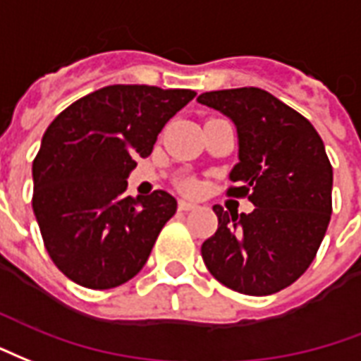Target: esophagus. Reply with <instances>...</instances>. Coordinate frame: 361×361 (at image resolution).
<instances>
[{
    "label": "esophagus",
    "mask_w": 361,
    "mask_h": 361,
    "mask_svg": "<svg viewBox=\"0 0 361 361\" xmlns=\"http://www.w3.org/2000/svg\"><path fill=\"white\" fill-rule=\"evenodd\" d=\"M198 207V204H194V202H186V200H180L178 202V209L180 212H192V209H196Z\"/></svg>",
    "instance_id": "obj_1"
}]
</instances>
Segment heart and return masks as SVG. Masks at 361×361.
<instances>
[{
    "mask_svg": "<svg viewBox=\"0 0 361 361\" xmlns=\"http://www.w3.org/2000/svg\"><path fill=\"white\" fill-rule=\"evenodd\" d=\"M186 190H190V192L198 190V184H196V183H186Z\"/></svg>",
    "mask_w": 361,
    "mask_h": 361,
    "instance_id": "b5f03b06",
    "label": "heart"
}]
</instances>
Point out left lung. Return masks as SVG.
Returning <instances> with one entry per match:
<instances>
[{
    "instance_id": "obj_1",
    "label": "left lung",
    "mask_w": 361,
    "mask_h": 361,
    "mask_svg": "<svg viewBox=\"0 0 361 361\" xmlns=\"http://www.w3.org/2000/svg\"><path fill=\"white\" fill-rule=\"evenodd\" d=\"M233 121L238 163L227 194L248 200L252 213L213 206L215 235L202 257L221 285L267 296L290 286L314 262L333 212V167L314 125L262 88H233L198 96Z\"/></svg>"
}]
</instances>
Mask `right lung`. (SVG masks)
I'll return each mask as SVG.
<instances>
[{"instance_id":"add662e5","label":"right lung","mask_w":361,"mask_h":361,"mask_svg":"<svg viewBox=\"0 0 361 361\" xmlns=\"http://www.w3.org/2000/svg\"><path fill=\"white\" fill-rule=\"evenodd\" d=\"M194 96L113 84L76 99L47 126L32 163V209L51 262L76 285L115 288L146 265L177 200L165 190L126 196V177Z\"/></svg>"}]
</instances>
